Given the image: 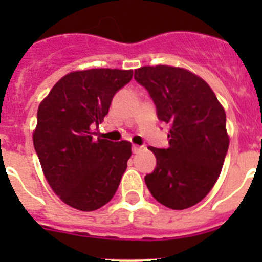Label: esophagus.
I'll return each instance as SVG.
<instances>
[{
	"instance_id": "34e87169",
	"label": "esophagus",
	"mask_w": 262,
	"mask_h": 262,
	"mask_svg": "<svg viewBox=\"0 0 262 262\" xmlns=\"http://www.w3.org/2000/svg\"><path fill=\"white\" fill-rule=\"evenodd\" d=\"M142 151V147H139V145H133V154H138V152Z\"/></svg>"
}]
</instances>
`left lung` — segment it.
Returning <instances> with one entry per match:
<instances>
[{
	"label": "left lung",
	"instance_id": "8db88e82",
	"mask_svg": "<svg viewBox=\"0 0 262 262\" xmlns=\"http://www.w3.org/2000/svg\"><path fill=\"white\" fill-rule=\"evenodd\" d=\"M169 124V147H149L156 168L144 177L155 200L173 210L189 209L205 198L221 174L230 139L226 111L207 82L191 72L168 66L135 71Z\"/></svg>",
	"mask_w": 262,
	"mask_h": 262
}]
</instances>
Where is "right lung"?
<instances>
[{"instance_id": "1", "label": "right lung", "mask_w": 262, "mask_h": 262, "mask_svg": "<svg viewBox=\"0 0 262 262\" xmlns=\"http://www.w3.org/2000/svg\"><path fill=\"white\" fill-rule=\"evenodd\" d=\"M133 71L72 72L38 108L34 148L52 190L73 209L93 211L114 196L131 157V143L94 139L111 101Z\"/></svg>"}]
</instances>
